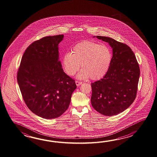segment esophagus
Listing matches in <instances>:
<instances>
[{
  "instance_id": "esophagus-1",
  "label": "esophagus",
  "mask_w": 157,
  "mask_h": 157,
  "mask_svg": "<svg viewBox=\"0 0 157 157\" xmlns=\"http://www.w3.org/2000/svg\"><path fill=\"white\" fill-rule=\"evenodd\" d=\"M75 82H76V85H77V86H80L81 84H82V82H80L79 81H76Z\"/></svg>"
}]
</instances>
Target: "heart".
I'll return each instance as SVG.
<instances>
[{
	"mask_svg": "<svg viewBox=\"0 0 157 157\" xmlns=\"http://www.w3.org/2000/svg\"><path fill=\"white\" fill-rule=\"evenodd\" d=\"M112 60V53L106 45L84 40L76 44L72 53H66L62 58V64L64 72L74 76L80 69L76 78L86 80H100L107 74Z\"/></svg>",
	"mask_w": 157,
	"mask_h": 157,
	"instance_id": "1",
	"label": "heart"
}]
</instances>
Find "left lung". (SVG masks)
Instances as JSON below:
<instances>
[{
  "label": "left lung",
  "mask_w": 157,
  "mask_h": 157,
  "mask_svg": "<svg viewBox=\"0 0 157 157\" xmlns=\"http://www.w3.org/2000/svg\"><path fill=\"white\" fill-rule=\"evenodd\" d=\"M96 37L109 44L113 56L103 78L91 83V102L99 113L112 116L126 110L135 99L140 68L133 52L126 44L109 37Z\"/></svg>",
  "instance_id": "obj_1"
}]
</instances>
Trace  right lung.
Listing matches in <instances>:
<instances>
[{
    "mask_svg": "<svg viewBox=\"0 0 157 157\" xmlns=\"http://www.w3.org/2000/svg\"><path fill=\"white\" fill-rule=\"evenodd\" d=\"M63 35L44 37L25 50L17 72L24 101L33 113L45 119L59 117L67 110L77 86L65 74L58 45Z\"/></svg>",
    "mask_w": 157,
    "mask_h": 157,
    "instance_id": "obj_1",
    "label": "right lung"
}]
</instances>
